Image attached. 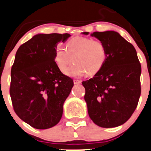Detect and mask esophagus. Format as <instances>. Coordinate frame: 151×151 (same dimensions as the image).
<instances>
[{"mask_svg": "<svg viewBox=\"0 0 151 151\" xmlns=\"http://www.w3.org/2000/svg\"><path fill=\"white\" fill-rule=\"evenodd\" d=\"M74 83L75 85L77 84H80L81 83V80H74Z\"/></svg>", "mask_w": 151, "mask_h": 151, "instance_id": "34e87169", "label": "esophagus"}]
</instances>
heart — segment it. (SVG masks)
<instances>
[{
    "instance_id": "heart-1",
    "label": "heart",
    "mask_w": 151,
    "mask_h": 151,
    "mask_svg": "<svg viewBox=\"0 0 151 151\" xmlns=\"http://www.w3.org/2000/svg\"><path fill=\"white\" fill-rule=\"evenodd\" d=\"M106 59L107 49L103 42L83 37L68 40L65 49L57 48L54 55V60L62 72H65L71 61L74 62L65 71L71 77H81L86 72L89 75L96 74L103 67Z\"/></svg>"
}]
</instances>
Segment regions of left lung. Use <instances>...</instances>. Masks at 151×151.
Masks as SVG:
<instances>
[{
	"label": "left lung",
	"instance_id": "obj_1",
	"mask_svg": "<svg viewBox=\"0 0 151 151\" xmlns=\"http://www.w3.org/2000/svg\"><path fill=\"white\" fill-rule=\"evenodd\" d=\"M91 35L105 43L107 59L93 78L82 83L84 98L96 125L114 128L127 122L137 108L141 94V64L134 46L117 32H95Z\"/></svg>",
	"mask_w": 151,
	"mask_h": 151
}]
</instances>
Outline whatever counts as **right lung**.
Returning a JSON list of instances; mask_svg holds the SVG:
<instances>
[{
	"instance_id": "right-lung-1",
	"label": "right lung",
	"mask_w": 151,
	"mask_h": 151,
	"mask_svg": "<svg viewBox=\"0 0 151 151\" xmlns=\"http://www.w3.org/2000/svg\"><path fill=\"white\" fill-rule=\"evenodd\" d=\"M69 34H40L17 49L11 69L9 93L13 109L23 121L37 129L56 125L63 105L74 86L71 77L57 66V44Z\"/></svg>"
}]
</instances>
